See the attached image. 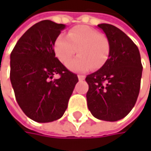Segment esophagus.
I'll list each match as a JSON object with an SVG mask.
<instances>
[{
    "label": "esophagus",
    "instance_id": "34e87169",
    "mask_svg": "<svg viewBox=\"0 0 151 151\" xmlns=\"http://www.w3.org/2000/svg\"><path fill=\"white\" fill-rule=\"evenodd\" d=\"M78 79H79V80H84L86 77L83 75H78Z\"/></svg>",
    "mask_w": 151,
    "mask_h": 151
}]
</instances>
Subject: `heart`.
<instances>
[{"label":"heart","mask_w":151,"mask_h":151,"mask_svg":"<svg viewBox=\"0 0 151 151\" xmlns=\"http://www.w3.org/2000/svg\"><path fill=\"white\" fill-rule=\"evenodd\" d=\"M56 57L65 64L78 50V55L70 60L66 66L75 73H86L92 67L101 68L109 56L110 46L107 38L96 29L85 25L71 29L66 37L59 35L53 44Z\"/></svg>","instance_id":"obj_1"}]
</instances>
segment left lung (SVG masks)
Listing matches in <instances>:
<instances>
[{
  "label": "left lung",
  "mask_w": 151,
  "mask_h": 151,
  "mask_svg": "<svg viewBox=\"0 0 151 151\" xmlns=\"http://www.w3.org/2000/svg\"><path fill=\"white\" fill-rule=\"evenodd\" d=\"M109 42V56L97 72L86 76L87 106L102 121L124 118L136 104L141 85L142 65L137 46L120 29L101 23Z\"/></svg>",
  "instance_id": "1"
}]
</instances>
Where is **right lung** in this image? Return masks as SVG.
I'll return each mask as SVG.
<instances>
[{
	"instance_id": "right-lung-1",
	"label": "right lung",
	"mask_w": 151,
	"mask_h": 151,
	"mask_svg": "<svg viewBox=\"0 0 151 151\" xmlns=\"http://www.w3.org/2000/svg\"><path fill=\"white\" fill-rule=\"evenodd\" d=\"M65 24L50 20L30 27L10 54V81L23 113L37 122L61 118L78 81L55 57L53 44ZM55 74L59 79L52 80Z\"/></svg>"
}]
</instances>
